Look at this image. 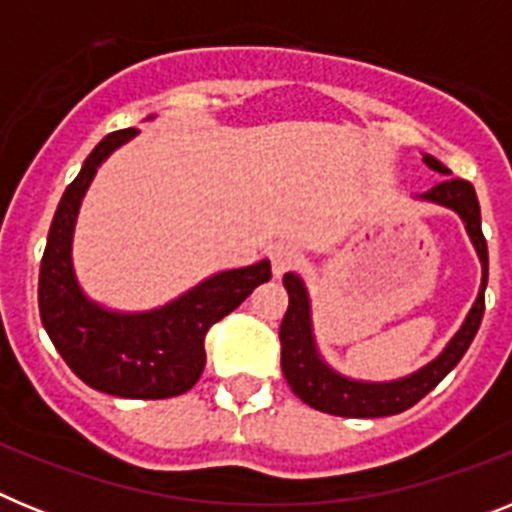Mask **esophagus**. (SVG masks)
I'll return each instance as SVG.
<instances>
[{
    "label": "esophagus",
    "mask_w": 512,
    "mask_h": 512,
    "mask_svg": "<svg viewBox=\"0 0 512 512\" xmlns=\"http://www.w3.org/2000/svg\"><path fill=\"white\" fill-rule=\"evenodd\" d=\"M302 264V251L297 246H289V243H282L271 251V269L277 277L287 274V271L297 269Z\"/></svg>",
    "instance_id": "esophagus-1"
}]
</instances>
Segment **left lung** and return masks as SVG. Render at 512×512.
Here are the masks:
<instances>
[{
	"instance_id": "8db88e82",
	"label": "left lung",
	"mask_w": 512,
	"mask_h": 512,
	"mask_svg": "<svg viewBox=\"0 0 512 512\" xmlns=\"http://www.w3.org/2000/svg\"><path fill=\"white\" fill-rule=\"evenodd\" d=\"M438 174H451L441 161L433 156L423 158ZM423 200L436 202V205L451 207L459 212V217L467 225V233L472 238L474 248L482 261V287L474 307L469 310L467 320L459 328L443 354L423 366L420 372L410 374L397 382H356V379L341 377L333 372L328 364L318 356V348L312 341L310 325V302H307L305 284L295 274H284V287H287L289 305L284 312L282 325H279V341H282V372L287 384L305 405L328 415H341V418H384V415H397L402 410L413 408L415 402L423 400L428 392L441 382L446 374L467 354L469 343L477 336L482 315H485V287H487V241L482 235V217H479V202L474 187L464 179L446 176L443 182L431 187Z\"/></svg>"
}]
</instances>
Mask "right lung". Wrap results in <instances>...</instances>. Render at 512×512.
Listing matches in <instances>:
<instances>
[{
    "mask_svg": "<svg viewBox=\"0 0 512 512\" xmlns=\"http://www.w3.org/2000/svg\"><path fill=\"white\" fill-rule=\"evenodd\" d=\"M135 128L99 140L53 215L38 279V307L48 336L71 372L99 392L130 400H166L192 390L205 369L207 330L271 279L269 261L220 271L187 295L151 312L104 310L84 297L71 269V235L81 197L97 166L128 143Z\"/></svg>",
    "mask_w": 512,
    "mask_h": 512,
    "instance_id": "1",
    "label": "right lung"
}]
</instances>
